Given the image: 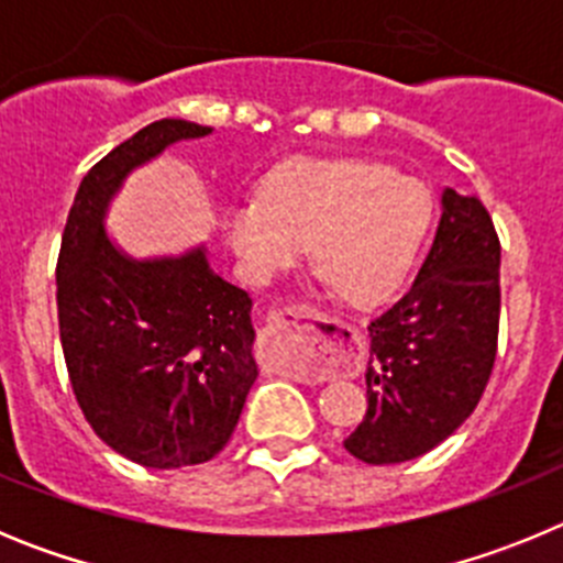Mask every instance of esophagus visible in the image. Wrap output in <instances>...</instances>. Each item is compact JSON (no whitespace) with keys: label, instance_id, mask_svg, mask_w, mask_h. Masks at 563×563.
I'll list each match as a JSON object with an SVG mask.
<instances>
[{"label":"esophagus","instance_id":"34e87169","mask_svg":"<svg viewBox=\"0 0 563 563\" xmlns=\"http://www.w3.org/2000/svg\"><path fill=\"white\" fill-rule=\"evenodd\" d=\"M332 330V318L310 307H287L285 312H273L267 343L271 361L290 375H305L316 363H321L324 338Z\"/></svg>","mask_w":563,"mask_h":563}]
</instances>
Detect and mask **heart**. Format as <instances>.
<instances>
[{
	"label": "heart",
	"instance_id": "obj_1",
	"mask_svg": "<svg viewBox=\"0 0 563 563\" xmlns=\"http://www.w3.org/2000/svg\"><path fill=\"white\" fill-rule=\"evenodd\" d=\"M431 225V194L361 157H296L222 211V236L253 282L296 265L305 245L352 307L380 305L415 265Z\"/></svg>",
	"mask_w": 563,
	"mask_h": 563
}]
</instances>
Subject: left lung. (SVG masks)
Listing matches in <instances>:
<instances>
[{
    "label": "left lung",
    "instance_id": "obj_1",
    "mask_svg": "<svg viewBox=\"0 0 563 563\" xmlns=\"http://www.w3.org/2000/svg\"><path fill=\"white\" fill-rule=\"evenodd\" d=\"M499 258L479 197L442 191L434 245L409 292L369 324V409L343 449L369 465L429 454L476 409L499 341Z\"/></svg>",
    "mask_w": 563,
    "mask_h": 563
}]
</instances>
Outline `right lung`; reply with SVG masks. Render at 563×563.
Wrapping results in <instances>:
<instances>
[{
    "label": "right lung",
    "instance_id": "add662e5",
    "mask_svg": "<svg viewBox=\"0 0 563 563\" xmlns=\"http://www.w3.org/2000/svg\"><path fill=\"white\" fill-rule=\"evenodd\" d=\"M211 126L163 118L89 168L56 265L58 332L84 417L146 467L213 460L256 380L251 296L211 271L206 247L132 258L103 228L129 172Z\"/></svg>",
    "mask_w": 563,
    "mask_h": 563
}]
</instances>
